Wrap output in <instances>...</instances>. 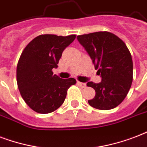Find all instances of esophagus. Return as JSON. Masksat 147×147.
Here are the masks:
<instances>
[{"label":"esophagus","instance_id":"1","mask_svg":"<svg viewBox=\"0 0 147 147\" xmlns=\"http://www.w3.org/2000/svg\"><path fill=\"white\" fill-rule=\"evenodd\" d=\"M77 84H78L80 87H82V88H85V87H86V84H85V83H81V82L77 81Z\"/></svg>","mask_w":147,"mask_h":147}]
</instances>
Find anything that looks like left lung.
<instances>
[{
    "label": "left lung",
    "mask_w": 147,
    "mask_h": 147,
    "mask_svg": "<svg viewBox=\"0 0 147 147\" xmlns=\"http://www.w3.org/2000/svg\"><path fill=\"white\" fill-rule=\"evenodd\" d=\"M77 38L101 77L99 84H86L96 92L88 103L98 110L113 109L127 96L133 81V61L129 50L122 40L107 31L79 35Z\"/></svg>",
    "instance_id": "1"
}]
</instances>
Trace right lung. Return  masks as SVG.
Instances as JSON below:
<instances>
[{
    "instance_id": "right-lung-1",
    "label": "right lung",
    "mask_w": 147,
    "mask_h": 147,
    "mask_svg": "<svg viewBox=\"0 0 147 147\" xmlns=\"http://www.w3.org/2000/svg\"><path fill=\"white\" fill-rule=\"evenodd\" d=\"M76 35L67 37L42 34L27 44L17 67V83L20 95L33 110L49 113L60 107L74 78L61 79L52 70L57 68L64 49Z\"/></svg>"
}]
</instances>
